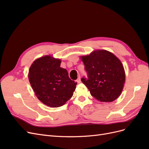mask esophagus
Returning a JSON list of instances; mask_svg holds the SVG:
<instances>
[{
  "label": "esophagus",
  "instance_id": "34e87169",
  "mask_svg": "<svg viewBox=\"0 0 149 149\" xmlns=\"http://www.w3.org/2000/svg\"><path fill=\"white\" fill-rule=\"evenodd\" d=\"M76 82H77L78 83H79L80 82H81V78H80V76H79L78 77V78L76 79Z\"/></svg>",
  "mask_w": 149,
  "mask_h": 149
}]
</instances>
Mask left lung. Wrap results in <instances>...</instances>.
Here are the masks:
<instances>
[{
  "label": "left lung",
  "mask_w": 149,
  "mask_h": 149,
  "mask_svg": "<svg viewBox=\"0 0 149 149\" xmlns=\"http://www.w3.org/2000/svg\"><path fill=\"white\" fill-rule=\"evenodd\" d=\"M88 79L82 78L91 96L100 102H111L118 99L125 81L124 66L113 53L105 49H96L88 55L80 56Z\"/></svg>",
  "instance_id": "8db88e82"
}]
</instances>
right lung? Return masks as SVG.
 <instances>
[{"label":"right lung","mask_w":149,"mask_h":149,"mask_svg":"<svg viewBox=\"0 0 149 149\" xmlns=\"http://www.w3.org/2000/svg\"><path fill=\"white\" fill-rule=\"evenodd\" d=\"M61 60L51 55L36 59L29 70V79L35 96L50 107L63 106L73 96L77 83L60 67Z\"/></svg>","instance_id":"add662e5"}]
</instances>
